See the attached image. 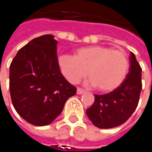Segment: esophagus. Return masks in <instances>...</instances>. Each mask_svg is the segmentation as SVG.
<instances>
[{
  "label": "esophagus",
  "mask_w": 152,
  "mask_h": 152,
  "mask_svg": "<svg viewBox=\"0 0 152 152\" xmlns=\"http://www.w3.org/2000/svg\"><path fill=\"white\" fill-rule=\"evenodd\" d=\"M83 92H84V91H83V89H81V88H77V90H76V93H77L78 95L83 94Z\"/></svg>",
  "instance_id": "esophagus-1"
}]
</instances>
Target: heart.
Listing matches in <instances>:
<instances>
[{
    "label": "heart",
    "mask_w": 152,
    "mask_h": 152,
    "mask_svg": "<svg viewBox=\"0 0 152 152\" xmlns=\"http://www.w3.org/2000/svg\"><path fill=\"white\" fill-rule=\"evenodd\" d=\"M57 63L69 83H77L88 71L89 83L104 92L117 89L125 80L129 68V57L124 51L100 45L77 48L74 56L61 54Z\"/></svg>",
    "instance_id": "1"
}]
</instances>
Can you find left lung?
<instances>
[{"instance_id":"left-lung-1","label":"left lung","mask_w":152,"mask_h":152,"mask_svg":"<svg viewBox=\"0 0 152 152\" xmlns=\"http://www.w3.org/2000/svg\"><path fill=\"white\" fill-rule=\"evenodd\" d=\"M129 61V73L123 83L107 94H95L94 103L86 110L90 121L99 129H112L123 124L137 107L142 91V69L132 52Z\"/></svg>"}]
</instances>
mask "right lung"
Masks as SVG:
<instances>
[{
	"label": "right lung",
	"instance_id": "right-lung-1",
	"mask_svg": "<svg viewBox=\"0 0 152 152\" xmlns=\"http://www.w3.org/2000/svg\"><path fill=\"white\" fill-rule=\"evenodd\" d=\"M57 43L50 34L35 38L17 52L10 67L12 104L35 126L52 123L76 92L58 67Z\"/></svg>",
	"mask_w": 152,
	"mask_h": 152
}]
</instances>
